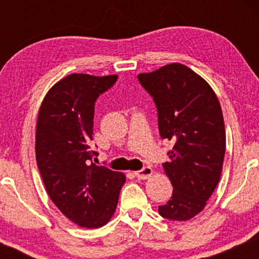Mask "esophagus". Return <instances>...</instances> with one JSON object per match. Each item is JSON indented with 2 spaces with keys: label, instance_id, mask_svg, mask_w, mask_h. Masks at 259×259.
Masks as SVG:
<instances>
[{
  "label": "esophagus",
  "instance_id": "34e87169",
  "mask_svg": "<svg viewBox=\"0 0 259 259\" xmlns=\"http://www.w3.org/2000/svg\"><path fill=\"white\" fill-rule=\"evenodd\" d=\"M152 173H153L152 168H151L150 165H145V167L142 169H140V170L135 171V177L140 180H141V179L144 180V179H147V178H150L151 175H152Z\"/></svg>",
  "mask_w": 259,
  "mask_h": 259
}]
</instances>
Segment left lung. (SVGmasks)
I'll return each instance as SVG.
<instances>
[{"label":"left lung","mask_w":259,"mask_h":259,"mask_svg":"<svg viewBox=\"0 0 259 259\" xmlns=\"http://www.w3.org/2000/svg\"><path fill=\"white\" fill-rule=\"evenodd\" d=\"M153 99L162 139L174 142L163 163L171 181L170 200L158 207L169 221H189L206 206L221 179L225 127L218 97L204 79L180 63L139 74Z\"/></svg>","instance_id":"left-lung-1"}]
</instances>
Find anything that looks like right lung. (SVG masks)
Instances as JSON below:
<instances>
[{"label":"right lung","instance_id":"1","mask_svg":"<svg viewBox=\"0 0 259 259\" xmlns=\"http://www.w3.org/2000/svg\"><path fill=\"white\" fill-rule=\"evenodd\" d=\"M117 75L70 74L47 92L36 125V162L53 203L81 228L103 227L118 204L125 175L92 158L95 102Z\"/></svg>","mask_w":259,"mask_h":259}]
</instances>
